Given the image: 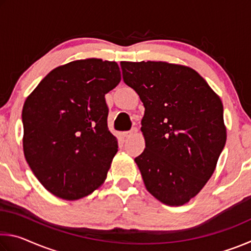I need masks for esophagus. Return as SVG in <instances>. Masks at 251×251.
Masks as SVG:
<instances>
[{
    "mask_svg": "<svg viewBox=\"0 0 251 251\" xmlns=\"http://www.w3.org/2000/svg\"><path fill=\"white\" fill-rule=\"evenodd\" d=\"M136 131H137V128L136 127H133L130 130H127V131H124V136L125 137H129V136L136 134Z\"/></svg>",
    "mask_w": 251,
    "mask_h": 251,
    "instance_id": "obj_1",
    "label": "esophagus"
}]
</instances>
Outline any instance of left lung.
I'll return each mask as SVG.
<instances>
[{
  "label": "left lung",
  "instance_id": "obj_1",
  "mask_svg": "<svg viewBox=\"0 0 251 251\" xmlns=\"http://www.w3.org/2000/svg\"><path fill=\"white\" fill-rule=\"evenodd\" d=\"M121 67L145 107L146 147L135 161L146 189L166 205H184L209 180L226 144L222 100L190 67L151 61Z\"/></svg>",
  "mask_w": 251,
  "mask_h": 251
}]
</instances>
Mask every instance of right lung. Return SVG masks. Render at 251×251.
Masks as SVG:
<instances>
[{
  "label": "right lung",
  "instance_id": "obj_1",
  "mask_svg": "<svg viewBox=\"0 0 251 251\" xmlns=\"http://www.w3.org/2000/svg\"><path fill=\"white\" fill-rule=\"evenodd\" d=\"M120 82L116 62L79 59L50 72L25 100V158L56 197L79 199L106 179L118 145L105 94Z\"/></svg>",
  "mask_w": 251,
  "mask_h": 251
}]
</instances>
